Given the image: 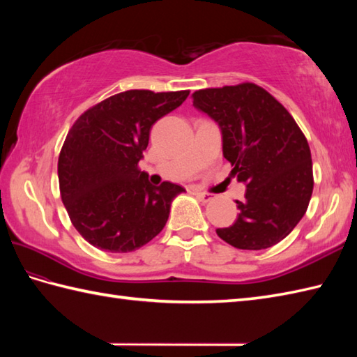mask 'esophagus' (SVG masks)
Returning a JSON list of instances; mask_svg holds the SVG:
<instances>
[{
  "label": "esophagus",
  "instance_id": "esophagus-1",
  "mask_svg": "<svg viewBox=\"0 0 357 357\" xmlns=\"http://www.w3.org/2000/svg\"><path fill=\"white\" fill-rule=\"evenodd\" d=\"M196 195V198H198L201 202H204V204H206V202H210L211 199H213V196H211V195H208V193H195Z\"/></svg>",
  "mask_w": 357,
  "mask_h": 357
}]
</instances>
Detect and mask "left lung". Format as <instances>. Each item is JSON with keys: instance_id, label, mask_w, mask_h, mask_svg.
Wrapping results in <instances>:
<instances>
[{"instance_id": "left-lung-1", "label": "left lung", "mask_w": 357, "mask_h": 357, "mask_svg": "<svg viewBox=\"0 0 357 357\" xmlns=\"http://www.w3.org/2000/svg\"><path fill=\"white\" fill-rule=\"evenodd\" d=\"M192 98L221 128L230 174L247 187L236 201L238 219L218 236L241 250L273 247L298 225L312 198L307 138L284 105L253 82L196 90Z\"/></svg>"}]
</instances>
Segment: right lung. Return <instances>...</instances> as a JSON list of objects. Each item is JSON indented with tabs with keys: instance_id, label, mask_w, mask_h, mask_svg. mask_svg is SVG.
Segmentation results:
<instances>
[{
	"instance_id": "obj_1",
	"label": "right lung",
	"mask_w": 357,
	"mask_h": 357,
	"mask_svg": "<svg viewBox=\"0 0 357 357\" xmlns=\"http://www.w3.org/2000/svg\"><path fill=\"white\" fill-rule=\"evenodd\" d=\"M188 90H127L75 121L58 159L59 192L70 221L89 244L128 253L164 229L183 187L151 185L138 169L150 128L183 104Z\"/></svg>"
}]
</instances>
